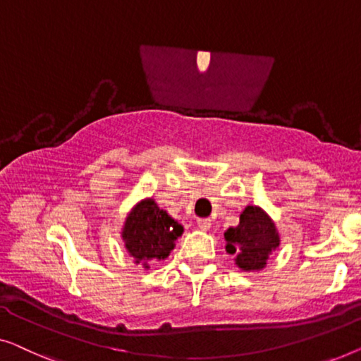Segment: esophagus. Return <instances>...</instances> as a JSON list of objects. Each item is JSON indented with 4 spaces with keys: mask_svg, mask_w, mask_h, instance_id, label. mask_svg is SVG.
Returning <instances> with one entry per match:
<instances>
[{
    "mask_svg": "<svg viewBox=\"0 0 361 361\" xmlns=\"http://www.w3.org/2000/svg\"><path fill=\"white\" fill-rule=\"evenodd\" d=\"M197 227L202 231H207L211 227V219H197Z\"/></svg>",
    "mask_w": 361,
    "mask_h": 361,
    "instance_id": "34e87169",
    "label": "esophagus"
}]
</instances>
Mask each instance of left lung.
<instances>
[{"mask_svg":"<svg viewBox=\"0 0 361 361\" xmlns=\"http://www.w3.org/2000/svg\"><path fill=\"white\" fill-rule=\"evenodd\" d=\"M227 253L235 257V265L245 271L260 270L268 257L280 245L276 227L262 207L247 206L237 227L224 233Z\"/></svg>","mask_w":361,"mask_h":361,"instance_id":"8db88e82","label":"left lung"}]
</instances>
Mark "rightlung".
Here are the masks:
<instances>
[{"mask_svg":"<svg viewBox=\"0 0 361 361\" xmlns=\"http://www.w3.org/2000/svg\"><path fill=\"white\" fill-rule=\"evenodd\" d=\"M181 233L183 226L173 217L160 209L154 200H144L126 219L123 238L135 263H144V267L149 268L147 262L154 258L165 260L170 255Z\"/></svg>","mask_w":361,"mask_h":361,"instance_id":"1","label":"right lung"}]
</instances>
